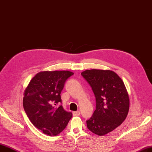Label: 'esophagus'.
<instances>
[{
  "label": "esophagus",
  "instance_id": "1",
  "mask_svg": "<svg viewBox=\"0 0 152 152\" xmlns=\"http://www.w3.org/2000/svg\"><path fill=\"white\" fill-rule=\"evenodd\" d=\"M73 115H74V116H79V115H80V112L79 111L74 112V113H73Z\"/></svg>",
  "mask_w": 152,
  "mask_h": 152
}]
</instances>
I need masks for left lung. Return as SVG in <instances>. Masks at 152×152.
<instances>
[{"instance_id": "1", "label": "left lung", "mask_w": 152, "mask_h": 152, "mask_svg": "<svg viewBox=\"0 0 152 152\" xmlns=\"http://www.w3.org/2000/svg\"><path fill=\"white\" fill-rule=\"evenodd\" d=\"M81 75L92 88L96 99V109L86 121L87 128L98 135H106L128 115L129 99L124 83L111 70H87Z\"/></svg>"}]
</instances>
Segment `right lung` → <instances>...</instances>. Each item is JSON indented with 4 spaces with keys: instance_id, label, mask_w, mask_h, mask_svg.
Segmentation results:
<instances>
[{
    "instance_id": "right-lung-1",
    "label": "right lung",
    "mask_w": 152,
    "mask_h": 152,
    "mask_svg": "<svg viewBox=\"0 0 152 152\" xmlns=\"http://www.w3.org/2000/svg\"><path fill=\"white\" fill-rule=\"evenodd\" d=\"M74 73L68 70L37 74L24 91L23 107L33 125L46 135L55 136L64 129L72 113L63 109L61 92Z\"/></svg>"
}]
</instances>
